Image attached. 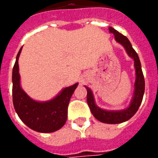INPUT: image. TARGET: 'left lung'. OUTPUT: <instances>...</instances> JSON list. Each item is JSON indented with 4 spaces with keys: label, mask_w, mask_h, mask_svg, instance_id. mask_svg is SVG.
I'll return each mask as SVG.
<instances>
[{
    "label": "left lung",
    "mask_w": 158,
    "mask_h": 158,
    "mask_svg": "<svg viewBox=\"0 0 158 158\" xmlns=\"http://www.w3.org/2000/svg\"><path fill=\"white\" fill-rule=\"evenodd\" d=\"M109 32L113 33L116 41L121 44L126 50L128 55L134 59L135 68V90H134L132 100L130 102L129 106L125 109L119 110V111H107V110L102 109L99 106H96L91 89L87 86H85V88L87 89V103L89 105L93 116L97 120H99L100 122L115 124V123H121L129 120L138 111L145 92V79H144L141 64L139 62L138 54L134 50L128 38L123 35L122 34H120L118 31H117L116 29H114L112 27H109Z\"/></svg>",
    "instance_id": "obj_1"
}]
</instances>
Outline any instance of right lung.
Wrapping results in <instances>:
<instances>
[{"instance_id":"right-lung-1","label":"right lung","mask_w":158,"mask_h":158,"mask_svg":"<svg viewBox=\"0 0 158 158\" xmlns=\"http://www.w3.org/2000/svg\"><path fill=\"white\" fill-rule=\"evenodd\" d=\"M23 48V47H22ZM19 50L12 69V102L19 118L29 128L40 133L56 131L65 124L68 118V106L78 83L66 87L53 99L37 102L30 98L20 85L19 57Z\"/></svg>"}]
</instances>
